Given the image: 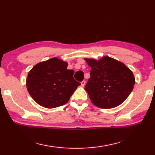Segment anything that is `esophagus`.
Listing matches in <instances>:
<instances>
[{
	"mask_svg": "<svg viewBox=\"0 0 155 155\" xmlns=\"http://www.w3.org/2000/svg\"><path fill=\"white\" fill-rule=\"evenodd\" d=\"M85 84H86L85 81H82V82H81V86H82V87H84V85H85Z\"/></svg>",
	"mask_w": 155,
	"mask_h": 155,
	"instance_id": "34e87169",
	"label": "esophagus"
}]
</instances>
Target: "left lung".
I'll return each instance as SVG.
<instances>
[{
    "mask_svg": "<svg viewBox=\"0 0 155 155\" xmlns=\"http://www.w3.org/2000/svg\"><path fill=\"white\" fill-rule=\"evenodd\" d=\"M91 67L85 86L91 101L97 107L110 109L125 101L135 84L134 73L123 62L109 56L97 61L84 58Z\"/></svg>",
    "mask_w": 155,
    "mask_h": 155,
    "instance_id": "1",
    "label": "left lung"
}]
</instances>
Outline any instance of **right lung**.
Segmentation results:
<instances>
[{
  "label": "right lung",
  "mask_w": 155,
  "mask_h": 155,
  "mask_svg": "<svg viewBox=\"0 0 155 155\" xmlns=\"http://www.w3.org/2000/svg\"><path fill=\"white\" fill-rule=\"evenodd\" d=\"M67 62L55 57L37 64L28 72L27 90L38 104L55 108L69 101L80 83L74 80V71L67 69Z\"/></svg>",
  "instance_id": "obj_1"
}]
</instances>
